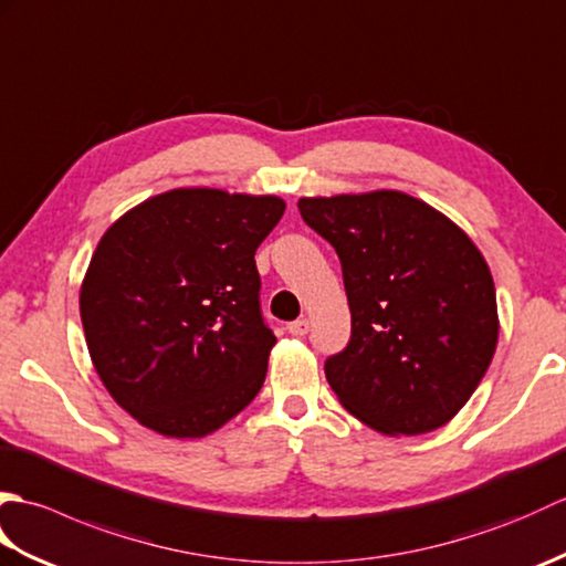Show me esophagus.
Masks as SVG:
<instances>
[{
    "label": "esophagus",
    "mask_w": 566,
    "mask_h": 566,
    "mask_svg": "<svg viewBox=\"0 0 566 566\" xmlns=\"http://www.w3.org/2000/svg\"><path fill=\"white\" fill-rule=\"evenodd\" d=\"M308 328H311V323L306 321V318H298V321H292L290 326H286V331H290L292 335H298V338H302V335H306L308 333Z\"/></svg>",
    "instance_id": "34e87169"
}]
</instances>
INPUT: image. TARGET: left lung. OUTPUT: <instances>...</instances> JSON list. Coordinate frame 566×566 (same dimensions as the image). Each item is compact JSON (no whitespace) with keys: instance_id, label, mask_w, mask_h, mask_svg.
Returning <instances> with one entry per match:
<instances>
[{"instance_id":"1","label":"left lung","mask_w":566,"mask_h":566,"mask_svg":"<svg viewBox=\"0 0 566 566\" xmlns=\"http://www.w3.org/2000/svg\"><path fill=\"white\" fill-rule=\"evenodd\" d=\"M343 264L353 333L326 359L340 403L387 436L430 432L460 411L499 340L489 264L450 219L401 191L298 199Z\"/></svg>"}]
</instances>
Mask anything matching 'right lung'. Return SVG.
Segmentation results:
<instances>
[{
	"mask_svg": "<svg viewBox=\"0 0 566 566\" xmlns=\"http://www.w3.org/2000/svg\"><path fill=\"white\" fill-rule=\"evenodd\" d=\"M282 213L276 197L172 189L104 233L80 316L94 369L138 423L203 438L255 399L276 343L255 250Z\"/></svg>",
	"mask_w": 566,
	"mask_h": 566,
	"instance_id": "obj_1",
	"label": "right lung"
}]
</instances>
